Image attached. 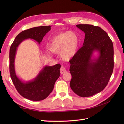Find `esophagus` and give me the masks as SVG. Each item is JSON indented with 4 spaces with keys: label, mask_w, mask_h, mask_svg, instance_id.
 I'll return each mask as SVG.
<instances>
[{
    "label": "esophagus",
    "mask_w": 124,
    "mask_h": 124,
    "mask_svg": "<svg viewBox=\"0 0 124 124\" xmlns=\"http://www.w3.org/2000/svg\"><path fill=\"white\" fill-rule=\"evenodd\" d=\"M67 70L65 69V68L64 67H61L60 68V73L61 74H63L64 73L66 72Z\"/></svg>",
    "instance_id": "esophagus-1"
}]
</instances>
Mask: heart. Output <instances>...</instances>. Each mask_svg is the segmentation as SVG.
Here are the masks:
<instances>
[{"label": "heart", "mask_w": 124, "mask_h": 124, "mask_svg": "<svg viewBox=\"0 0 124 124\" xmlns=\"http://www.w3.org/2000/svg\"><path fill=\"white\" fill-rule=\"evenodd\" d=\"M79 45V39L71 31L61 33L54 36L49 44V49L54 53H60L64 60H70L75 56Z\"/></svg>", "instance_id": "b5f03b06"}]
</instances>
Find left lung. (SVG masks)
I'll return each instance as SVG.
<instances>
[{"mask_svg": "<svg viewBox=\"0 0 124 124\" xmlns=\"http://www.w3.org/2000/svg\"><path fill=\"white\" fill-rule=\"evenodd\" d=\"M76 27L85 36L83 46L69 61L72 76L70 85L79 96H91L103 90L111 77L114 46L108 35L101 28L89 24ZM95 51L98 52L97 57H93Z\"/></svg>", "mask_w": 124, "mask_h": 124, "instance_id": "obj_1", "label": "left lung"}]
</instances>
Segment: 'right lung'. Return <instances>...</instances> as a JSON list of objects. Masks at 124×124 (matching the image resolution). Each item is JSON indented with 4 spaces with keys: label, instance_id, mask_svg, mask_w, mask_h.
<instances>
[{
    "label": "right lung",
    "instance_id": "obj_1",
    "mask_svg": "<svg viewBox=\"0 0 124 124\" xmlns=\"http://www.w3.org/2000/svg\"><path fill=\"white\" fill-rule=\"evenodd\" d=\"M51 27L41 26L22 31L16 37L9 50V71L13 84L21 95L32 101H40L48 96L54 88L60 75L59 64L45 66L33 80L24 81L17 77L15 69V59L19 45L25 39H31L40 44Z\"/></svg>",
    "mask_w": 124,
    "mask_h": 124
}]
</instances>
